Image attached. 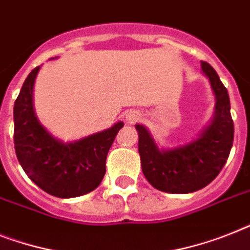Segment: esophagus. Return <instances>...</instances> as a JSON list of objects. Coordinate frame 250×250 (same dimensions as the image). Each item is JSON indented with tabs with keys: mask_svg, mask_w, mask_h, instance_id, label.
I'll use <instances>...</instances> for the list:
<instances>
[{
	"mask_svg": "<svg viewBox=\"0 0 250 250\" xmlns=\"http://www.w3.org/2000/svg\"><path fill=\"white\" fill-rule=\"evenodd\" d=\"M140 119H142V116H140V113L137 112V111H130V112L126 115V121L129 124L138 123Z\"/></svg>",
	"mask_w": 250,
	"mask_h": 250,
	"instance_id": "1",
	"label": "esophagus"
}]
</instances>
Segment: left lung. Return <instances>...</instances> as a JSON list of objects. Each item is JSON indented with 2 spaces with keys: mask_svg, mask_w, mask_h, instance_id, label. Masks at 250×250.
<instances>
[{
  "mask_svg": "<svg viewBox=\"0 0 250 250\" xmlns=\"http://www.w3.org/2000/svg\"><path fill=\"white\" fill-rule=\"evenodd\" d=\"M201 66L202 73L209 80L216 104L211 123L197 139L162 149L147 127L135 125L142 171L152 187L165 193L187 194L207 187L220 174L232 147L234 123L228 89L209 63L202 61Z\"/></svg>",
  "mask_w": 250,
  "mask_h": 250,
  "instance_id": "obj_1",
  "label": "left lung"
}]
</instances>
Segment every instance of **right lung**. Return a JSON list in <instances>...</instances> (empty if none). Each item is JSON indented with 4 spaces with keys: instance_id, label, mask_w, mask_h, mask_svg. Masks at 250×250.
Masks as SVG:
<instances>
[{
    "instance_id": "add662e5",
    "label": "right lung",
    "mask_w": 250,
    "mask_h": 250,
    "mask_svg": "<svg viewBox=\"0 0 250 250\" xmlns=\"http://www.w3.org/2000/svg\"><path fill=\"white\" fill-rule=\"evenodd\" d=\"M39 69L29 74L14 104L16 157L29 179L48 194L59 198L88 194L106 174L107 153L124 123L69 143L55 138L39 123L33 106Z\"/></svg>"
}]
</instances>
